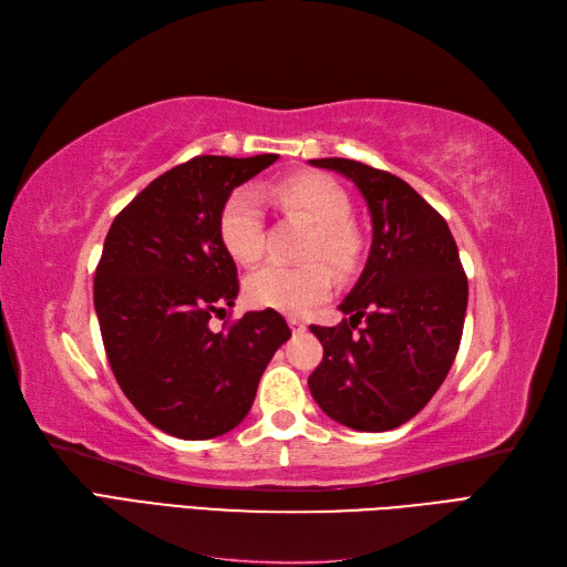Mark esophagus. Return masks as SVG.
<instances>
[{"label":"esophagus","mask_w":567,"mask_h":567,"mask_svg":"<svg viewBox=\"0 0 567 567\" xmlns=\"http://www.w3.org/2000/svg\"><path fill=\"white\" fill-rule=\"evenodd\" d=\"M288 326L293 329V333H302L307 329V323L300 317H288Z\"/></svg>","instance_id":"obj_1"}]
</instances>
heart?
<instances>
[{"instance_id":"1","label":"heart","mask_w":567,"mask_h":567,"mask_svg":"<svg viewBox=\"0 0 567 567\" xmlns=\"http://www.w3.org/2000/svg\"><path fill=\"white\" fill-rule=\"evenodd\" d=\"M286 210L315 221L307 255L323 257L333 269L350 271L357 265L362 241L350 217V198L342 186L323 175L290 177L269 188ZM221 246L238 262H255L265 250L262 198L252 186H238L219 210ZM246 298L255 307H269L288 315L307 312L312 305L331 296L333 274L321 260L298 267L267 262L246 277Z\"/></svg>"}]
</instances>
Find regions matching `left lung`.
<instances>
[{
	"mask_svg": "<svg viewBox=\"0 0 567 567\" xmlns=\"http://www.w3.org/2000/svg\"><path fill=\"white\" fill-rule=\"evenodd\" d=\"M310 163L352 179L367 200L373 238L362 277L338 305L350 319L310 326L323 359L307 383L333 421L364 433L392 431L447 379L468 279L447 221L404 179L348 158Z\"/></svg>",
	"mask_w": 567,
	"mask_h": 567,
	"instance_id": "obj_1",
	"label": "left lung"
}]
</instances>
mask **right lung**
<instances>
[{"label":"right lung","mask_w":567,"mask_h":567,"mask_svg":"<svg viewBox=\"0 0 567 567\" xmlns=\"http://www.w3.org/2000/svg\"><path fill=\"white\" fill-rule=\"evenodd\" d=\"M277 158L196 156L153 179L109 229L94 277L109 364L134 409L173 437L210 440L241 423L290 338L269 307L210 329L238 296L219 210Z\"/></svg>","instance_id":"1"}]
</instances>
